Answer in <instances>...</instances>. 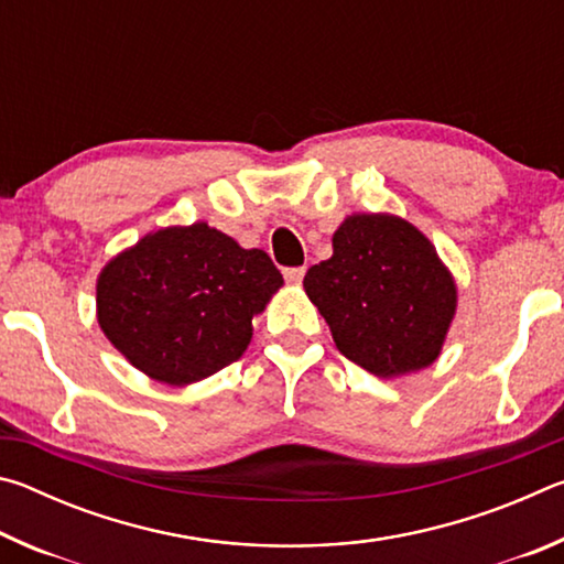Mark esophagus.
<instances>
[{
	"label": "esophagus",
	"mask_w": 564,
	"mask_h": 564,
	"mask_svg": "<svg viewBox=\"0 0 564 564\" xmlns=\"http://www.w3.org/2000/svg\"><path fill=\"white\" fill-rule=\"evenodd\" d=\"M303 275H305V269H285L283 271V279L289 283H301Z\"/></svg>",
	"instance_id": "1"
}]
</instances>
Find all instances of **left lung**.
I'll list each match as a JSON object with an SVG mask.
<instances>
[{
  "label": "left lung",
  "mask_w": 564,
  "mask_h": 564,
  "mask_svg": "<svg viewBox=\"0 0 564 564\" xmlns=\"http://www.w3.org/2000/svg\"><path fill=\"white\" fill-rule=\"evenodd\" d=\"M303 289L343 356L386 380L433 366L457 311L451 269L393 214L343 218L333 256L311 265Z\"/></svg>",
  "instance_id": "8db88e82"
}]
</instances>
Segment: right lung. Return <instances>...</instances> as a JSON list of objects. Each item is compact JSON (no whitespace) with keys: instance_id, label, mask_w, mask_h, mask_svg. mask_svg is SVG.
I'll return each instance as SVG.
<instances>
[{"instance_id":"add662e5","label":"right lung","mask_w":564,"mask_h":564,"mask_svg":"<svg viewBox=\"0 0 564 564\" xmlns=\"http://www.w3.org/2000/svg\"><path fill=\"white\" fill-rule=\"evenodd\" d=\"M281 285L261 248H243L206 221L166 226L104 265L97 321L133 368L184 388L243 356L253 318Z\"/></svg>"}]
</instances>
